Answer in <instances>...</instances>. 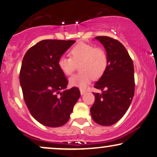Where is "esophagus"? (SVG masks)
Returning a JSON list of instances; mask_svg holds the SVG:
<instances>
[{
	"label": "esophagus",
	"instance_id": "34e87169",
	"mask_svg": "<svg viewBox=\"0 0 157 157\" xmlns=\"http://www.w3.org/2000/svg\"><path fill=\"white\" fill-rule=\"evenodd\" d=\"M85 93H86V91L84 90H82V89L80 90V94H81V95H84V94H85Z\"/></svg>",
	"mask_w": 157,
	"mask_h": 157
}]
</instances>
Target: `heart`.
Masks as SVG:
<instances>
[{
  "mask_svg": "<svg viewBox=\"0 0 157 157\" xmlns=\"http://www.w3.org/2000/svg\"><path fill=\"white\" fill-rule=\"evenodd\" d=\"M70 58L62 56L58 60V66L66 75H71L77 65L81 72L72 76L69 80L70 85L85 89L93 77L98 79L103 76L108 64V55L102 48L86 43H80L70 49Z\"/></svg>",
  "mask_w": 157,
  "mask_h": 157,
  "instance_id": "obj_1",
  "label": "heart"
}]
</instances>
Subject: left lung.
<instances>
[{
	"label": "left lung",
	"instance_id": "obj_1",
	"mask_svg": "<svg viewBox=\"0 0 157 157\" xmlns=\"http://www.w3.org/2000/svg\"><path fill=\"white\" fill-rule=\"evenodd\" d=\"M105 47L108 64L103 76L95 83L101 94L93 93L95 102L90 108L93 121L101 126H111L128 110L134 95V67L124 46L110 37L96 36Z\"/></svg>",
	"mask_w": 157,
	"mask_h": 157
}]
</instances>
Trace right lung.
<instances>
[{"mask_svg":"<svg viewBox=\"0 0 157 157\" xmlns=\"http://www.w3.org/2000/svg\"><path fill=\"white\" fill-rule=\"evenodd\" d=\"M75 42L42 40L31 47L23 59L19 80L24 101L31 116L44 126L65 124L80 96L77 87L65 90L68 81L58 66V60Z\"/></svg>","mask_w":157,"mask_h":157,"instance_id":"right-lung-1","label":"right lung"}]
</instances>
